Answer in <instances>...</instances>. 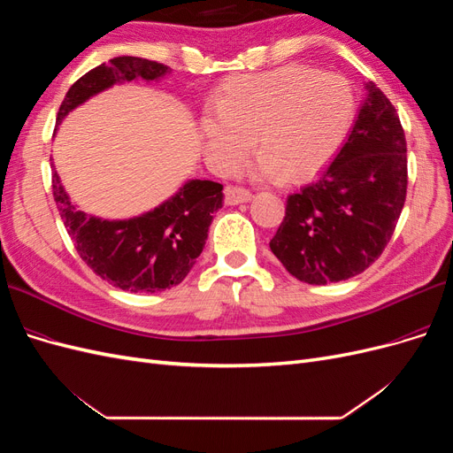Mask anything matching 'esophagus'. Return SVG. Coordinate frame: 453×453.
Masks as SVG:
<instances>
[{
	"label": "esophagus",
	"instance_id": "1",
	"mask_svg": "<svg viewBox=\"0 0 453 453\" xmlns=\"http://www.w3.org/2000/svg\"><path fill=\"white\" fill-rule=\"evenodd\" d=\"M251 198H253V193L250 188H243V187H226L225 188V202L228 205L250 202Z\"/></svg>",
	"mask_w": 453,
	"mask_h": 453
}]
</instances>
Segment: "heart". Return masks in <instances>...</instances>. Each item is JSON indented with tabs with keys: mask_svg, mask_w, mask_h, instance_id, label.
<instances>
[{
	"mask_svg": "<svg viewBox=\"0 0 453 453\" xmlns=\"http://www.w3.org/2000/svg\"><path fill=\"white\" fill-rule=\"evenodd\" d=\"M202 117L205 155L221 173L236 172L253 147L260 177L306 180L334 158L353 127L357 102L336 73L308 65L236 75Z\"/></svg>",
	"mask_w": 453,
	"mask_h": 453,
	"instance_id": "heart-1",
	"label": "heart"
}]
</instances>
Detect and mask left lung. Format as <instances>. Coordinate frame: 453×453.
I'll list each match as a JSON object with an SVG mask.
<instances>
[{"label": "left lung", "mask_w": 453, "mask_h": 453, "mask_svg": "<svg viewBox=\"0 0 453 453\" xmlns=\"http://www.w3.org/2000/svg\"><path fill=\"white\" fill-rule=\"evenodd\" d=\"M401 119L372 81L348 142L318 180L287 198L270 250L310 285L344 281L386 250L406 200Z\"/></svg>", "instance_id": "8db88e82"}]
</instances>
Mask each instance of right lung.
Here are the masks:
<instances>
[{
  "instance_id": "add662e5",
  "label": "right lung",
  "mask_w": 453,
  "mask_h": 453,
  "mask_svg": "<svg viewBox=\"0 0 453 453\" xmlns=\"http://www.w3.org/2000/svg\"><path fill=\"white\" fill-rule=\"evenodd\" d=\"M168 65L117 57L70 87L57 122L79 104L125 81H155ZM52 196L79 257L102 280L130 293H155L180 285L200 257L213 213L223 208V185L193 180L157 210L128 221H102L75 210L52 166Z\"/></svg>"
}]
</instances>
